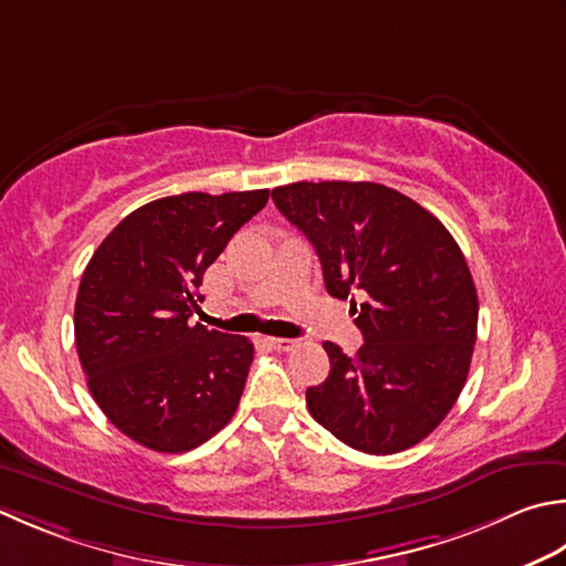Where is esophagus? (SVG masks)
I'll return each mask as SVG.
<instances>
[{
  "label": "esophagus",
  "instance_id": "34e87169",
  "mask_svg": "<svg viewBox=\"0 0 566 566\" xmlns=\"http://www.w3.org/2000/svg\"><path fill=\"white\" fill-rule=\"evenodd\" d=\"M268 343L274 350H294L298 346V340L294 338H268Z\"/></svg>",
  "mask_w": 566,
  "mask_h": 566
}]
</instances>
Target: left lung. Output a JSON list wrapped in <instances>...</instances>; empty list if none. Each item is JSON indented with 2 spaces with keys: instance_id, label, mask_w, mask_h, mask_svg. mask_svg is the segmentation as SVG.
<instances>
[{
  "instance_id": "8db88e82",
  "label": "left lung",
  "mask_w": 566,
  "mask_h": 566,
  "mask_svg": "<svg viewBox=\"0 0 566 566\" xmlns=\"http://www.w3.org/2000/svg\"><path fill=\"white\" fill-rule=\"evenodd\" d=\"M272 201L314 245L326 292L350 296L365 338L356 358L324 343L331 373L306 390L308 412L363 453L419 444L459 400L479 326V296L457 240L427 208L382 184L296 181L274 188Z\"/></svg>"
}]
</instances>
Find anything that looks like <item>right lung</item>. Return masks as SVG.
Listing matches in <instances>:
<instances>
[{
  "label": "right lung",
  "mask_w": 566,
  "mask_h": 566,
  "mask_svg": "<svg viewBox=\"0 0 566 566\" xmlns=\"http://www.w3.org/2000/svg\"><path fill=\"white\" fill-rule=\"evenodd\" d=\"M268 198V188L159 198L132 210L87 262L77 358L97 407L137 444L191 451L235 415L252 343L188 318L206 270Z\"/></svg>",
  "instance_id": "1"
}]
</instances>
